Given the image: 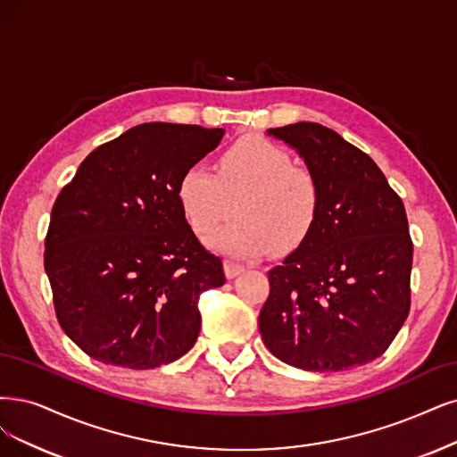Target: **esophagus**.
Instances as JSON below:
<instances>
[{"label":"esophagus","instance_id":"34e87169","mask_svg":"<svg viewBox=\"0 0 457 457\" xmlns=\"http://www.w3.org/2000/svg\"><path fill=\"white\" fill-rule=\"evenodd\" d=\"M245 271V267L243 265H239V263H235V262H224V273H226V277L228 278H235L237 275H241Z\"/></svg>","mask_w":457,"mask_h":457}]
</instances>
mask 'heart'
<instances>
[{"label": "heart", "instance_id": "obj_1", "mask_svg": "<svg viewBox=\"0 0 457 457\" xmlns=\"http://www.w3.org/2000/svg\"><path fill=\"white\" fill-rule=\"evenodd\" d=\"M182 212L197 233H209L237 199V218L220 226L207 245L224 254L252 260L271 248L290 250L311 233L320 188L305 167L292 165L282 146L263 137H245L211 167L195 163L182 173L177 188Z\"/></svg>", "mask_w": 457, "mask_h": 457}]
</instances>
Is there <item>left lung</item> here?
Returning a JSON list of instances; mask_svg holds the SVG:
<instances>
[{
	"label": "left lung",
	"instance_id": "8db88e82",
	"mask_svg": "<svg viewBox=\"0 0 457 457\" xmlns=\"http://www.w3.org/2000/svg\"><path fill=\"white\" fill-rule=\"evenodd\" d=\"M267 135L305 162L320 209L307 237L267 273L262 339L280 361L314 373L373 361L411 309L412 241L403 201L365 152L322 124Z\"/></svg>",
	"mask_w": 457,
	"mask_h": 457
}]
</instances>
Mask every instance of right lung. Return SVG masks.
<instances>
[{
    "label": "right lung",
    "mask_w": 457,
    "mask_h": 457,
    "mask_svg": "<svg viewBox=\"0 0 457 457\" xmlns=\"http://www.w3.org/2000/svg\"><path fill=\"white\" fill-rule=\"evenodd\" d=\"M226 129L150 122L87 156L60 192L45 239V273L65 335L90 358L154 369L199 335V295L226 282L179 203L182 173Z\"/></svg>",
    "instance_id": "right-lung-1"
}]
</instances>
